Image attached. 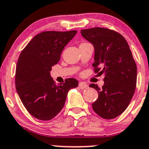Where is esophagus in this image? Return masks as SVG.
<instances>
[{
	"mask_svg": "<svg viewBox=\"0 0 149 149\" xmlns=\"http://www.w3.org/2000/svg\"><path fill=\"white\" fill-rule=\"evenodd\" d=\"M79 87H80L81 89H86V88L88 86V85L86 84L85 83V82L81 81V82H79Z\"/></svg>",
	"mask_w": 149,
	"mask_h": 149,
	"instance_id": "obj_1",
	"label": "esophagus"
}]
</instances>
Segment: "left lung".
I'll list each match as a JSON object with an SVG mask.
<instances>
[{"mask_svg": "<svg viewBox=\"0 0 149 149\" xmlns=\"http://www.w3.org/2000/svg\"><path fill=\"white\" fill-rule=\"evenodd\" d=\"M81 34L94 46L95 73L104 76L102 88L89 85L98 93L92 108L103 119H114L126 110L135 90L137 66L131 50L122 35L109 29L94 27Z\"/></svg>", "mask_w": 149, "mask_h": 149, "instance_id": "1", "label": "left lung"}]
</instances>
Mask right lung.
Masks as SVG:
<instances>
[{
    "label": "right lung",
    "instance_id": "obj_1",
    "mask_svg": "<svg viewBox=\"0 0 149 149\" xmlns=\"http://www.w3.org/2000/svg\"><path fill=\"white\" fill-rule=\"evenodd\" d=\"M77 33L46 31L36 35L22 51L15 75L17 92L24 106L36 119L50 120L63 109L68 91L78 86L75 79L56 84L50 75L52 67Z\"/></svg>",
    "mask_w": 149,
    "mask_h": 149
}]
</instances>
